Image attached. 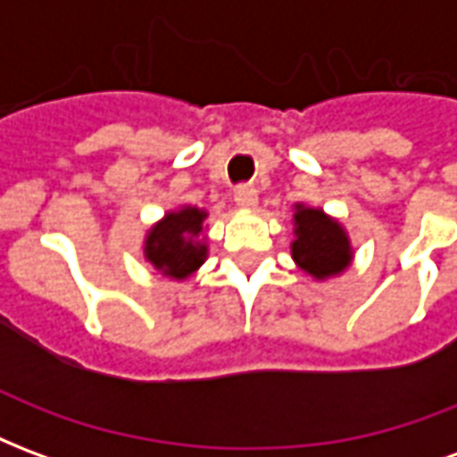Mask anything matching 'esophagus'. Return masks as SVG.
<instances>
[{"label": "esophagus", "instance_id": "esophagus-1", "mask_svg": "<svg viewBox=\"0 0 457 457\" xmlns=\"http://www.w3.org/2000/svg\"><path fill=\"white\" fill-rule=\"evenodd\" d=\"M235 203H237L239 208H245V210L257 208V203H259L257 188H252V186H239V188L235 190Z\"/></svg>", "mask_w": 457, "mask_h": 457}]
</instances>
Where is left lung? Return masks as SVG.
Returning a JSON list of instances; mask_svg holds the SVG:
<instances>
[{
    "instance_id": "8db88e82",
    "label": "left lung",
    "mask_w": 457,
    "mask_h": 457,
    "mask_svg": "<svg viewBox=\"0 0 457 457\" xmlns=\"http://www.w3.org/2000/svg\"><path fill=\"white\" fill-rule=\"evenodd\" d=\"M294 239H291V257L298 269L316 281H328L343 274L353 264L354 249L347 229L340 220L328 215L323 208L294 205Z\"/></svg>"
}]
</instances>
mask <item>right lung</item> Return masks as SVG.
I'll return each instance as SVG.
<instances>
[{
  "mask_svg": "<svg viewBox=\"0 0 457 457\" xmlns=\"http://www.w3.org/2000/svg\"><path fill=\"white\" fill-rule=\"evenodd\" d=\"M208 212L198 205H179L163 212L159 222L146 229L144 262L161 277L186 281L208 259V228L203 225Z\"/></svg>",
  "mask_w": 457,
  "mask_h": 457,
  "instance_id": "obj_1",
  "label": "right lung"
}]
</instances>
